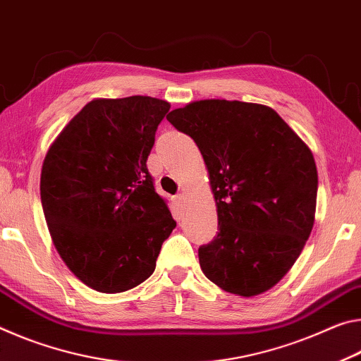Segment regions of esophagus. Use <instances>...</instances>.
Listing matches in <instances>:
<instances>
[{
  "label": "esophagus",
  "mask_w": 361,
  "mask_h": 361,
  "mask_svg": "<svg viewBox=\"0 0 361 361\" xmlns=\"http://www.w3.org/2000/svg\"><path fill=\"white\" fill-rule=\"evenodd\" d=\"M174 203L177 204V208H184V203H185V197H184V193H179V195H176L174 197Z\"/></svg>",
  "instance_id": "1"
}]
</instances>
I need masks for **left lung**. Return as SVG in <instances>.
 I'll return each instance as SVG.
<instances>
[{"label": "left lung", "mask_w": 361, "mask_h": 361, "mask_svg": "<svg viewBox=\"0 0 361 361\" xmlns=\"http://www.w3.org/2000/svg\"><path fill=\"white\" fill-rule=\"evenodd\" d=\"M202 152L219 232L198 250L206 279L252 298L274 288L315 222L318 174L309 145L274 109L206 99L166 116Z\"/></svg>", "instance_id": "obj_1"}]
</instances>
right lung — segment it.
Masks as SVG:
<instances>
[{
    "mask_svg": "<svg viewBox=\"0 0 361 361\" xmlns=\"http://www.w3.org/2000/svg\"><path fill=\"white\" fill-rule=\"evenodd\" d=\"M169 109L149 96L94 99L44 157L39 192L52 243L99 293H125L149 279L176 227L147 169Z\"/></svg>",
    "mask_w": 361,
    "mask_h": 361,
    "instance_id": "obj_1",
    "label": "right lung"
}]
</instances>
